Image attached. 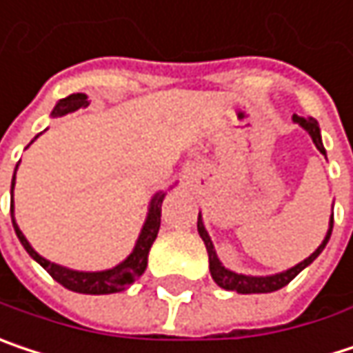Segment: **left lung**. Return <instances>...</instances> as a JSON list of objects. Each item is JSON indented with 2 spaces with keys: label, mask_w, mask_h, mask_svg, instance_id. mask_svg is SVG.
<instances>
[{
  "label": "left lung",
  "mask_w": 353,
  "mask_h": 353,
  "mask_svg": "<svg viewBox=\"0 0 353 353\" xmlns=\"http://www.w3.org/2000/svg\"><path fill=\"white\" fill-rule=\"evenodd\" d=\"M293 123H297L301 129H305L309 133V137L313 139L315 147L319 149V153L327 155L325 153V147H323V141H321V131H319V123L313 119V117H299V114H293ZM332 228H334V214L330 218V228H327V234L323 242L315 248V252H311L305 261H301L299 265L287 269L283 272H274V274H265V276H254V274H244V272H234L230 269H226L218 254H216V248L212 244V239H210L208 230L204 226V220H202V214H198V232H200V239L206 244V250H208V261H210V274L214 279V283L226 291H236V293H242V295H250V293H272V291H279L283 289L285 285H289L299 272L303 271L305 267H309L325 248V244L332 236Z\"/></svg>",
  "instance_id": "1"
}]
</instances>
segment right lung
Wrapping results in <instances>:
<instances>
[{
  "mask_svg": "<svg viewBox=\"0 0 353 353\" xmlns=\"http://www.w3.org/2000/svg\"><path fill=\"white\" fill-rule=\"evenodd\" d=\"M88 107V97L84 92H77V94H70L62 101L56 103V107L52 109L50 117L52 119H58V117H64L68 112L79 111ZM42 135V133H40ZM40 135H36L30 145L34 143ZM19 165V163H17ZM16 165V172H17ZM16 172L12 177V222H14V230H16V236L21 242V246L26 248V252L40 265L44 267L48 274L58 281L62 287L74 291V293H84V295H111V293H121L125 291L129 285H133L147 269V256H149V250H151V244L157 239V232H159V224H161V204H163V198L168 192H157L151 202H149V208H147V216H145L143 228L137 236V242L131 250V254L121 261L119 265H114L112 269L107 271H74V269H68V267H62V265H56V263H50L48 259H44L42 254H38L34 250V246L28 242V239L23 236V232L19 230L16 222V216H14V185H16Z\"/></svg>",
  "mask_w": 353,
  "mask_h": 353,
  "instance_id": "right-lung-1",
  "label": "right lung"
}]
</instances>
